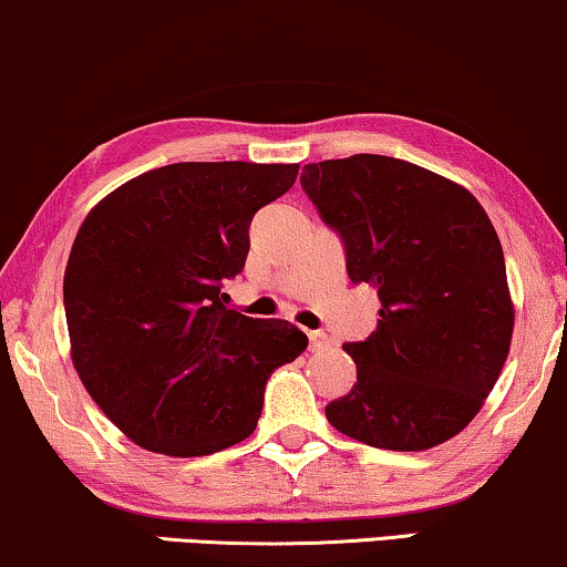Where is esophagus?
Instances as JSON below:
<instances>
[{"mask_svg": "<svg viewBox=\"0 0 567 567\" xmlns=\"http://www.w3.org/2000/svg\"><path fill=\"white\" fill-rule=\"evenodd\" d=\"M308 339H310V349H313V352H321V349L329 347V333H323V331H310Z\"/></svg>", "mask_w": 567, "mask_h": 567, "instance_id": "esophagus-1", "label": "esophagus"}]
</instances>
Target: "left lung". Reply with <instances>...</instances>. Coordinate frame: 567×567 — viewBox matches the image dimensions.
<instances>
[{
    "label": "left lung",
    "mask_w": 567,
    "mask_h": 567,
    "mask_svg": "<svg viewBox=\"0 0 567 567\" xmlns=\"http://www.w3.org/2000/svg\"><path fill=\"white\" fill-rule=\"evenodd\" d=\"M300 187L344 244L349 280L380 298L378 331L344 344L357 385L326 405L329 424L395 452L452 440L512 347L514 306L491 218L465 187L378 154L306 164Z\"/></svg>",
    "instance_id": "left-lung-1"
}]
</instances>
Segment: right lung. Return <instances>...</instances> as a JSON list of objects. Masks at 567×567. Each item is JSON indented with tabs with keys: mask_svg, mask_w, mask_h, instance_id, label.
Segmentation results:
<instances>
[{
	"mask_svg": "<svg viewBox=\"0 0 567 567\" xmlns=\"http://www.w3.org/2000/svg\"><path fill=\"white\" fill-rule=\"evenodd\" d=\"M298 164L185 162L125 182L92 207L63 275L71 360L86 393L148 452L203 457L246 440L265 385L308 337L226 308L254 213Z\"/></svg>",
	"mask_w": 567,
	"mask_h": 567,
	"instance_id": "right-lung-1",
	"label": "right lung"
}]
</instances>
